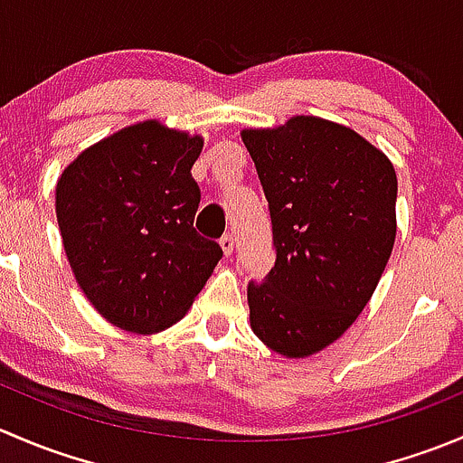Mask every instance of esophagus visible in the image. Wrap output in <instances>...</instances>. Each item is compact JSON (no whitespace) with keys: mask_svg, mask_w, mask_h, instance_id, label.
I'll list each match as a JSON object with an SVG mask.
<instances>
[{"mask_svg":"<svg viewBox=\"0 0 463 463\" xmlns=\"http://www.w3.org/2000/svg\"><path fill=\"white\" fill-rule=\"evenodd\" d=\"M219 241H222V249L226 255H231L232 250H235V235H232V232H226Z\"/></svg>","mask_w":463,"mask_h":463,"instance_id":"1","label":"esophagus"}]
</instances>
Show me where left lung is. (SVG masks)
Wrapping results in <instances>:
<instances>
[{"instance_id":"obj_1","label":"left lung","mask_w":463,"mask_h":463,"mask_svg":"<svg viewBox=\"0 0 463 463\" xmlns=\"http://www.w3.org/2000/svg\"><path fill=\"white\" fill-rule=\"evenodd\" d=\"M269 202L275 264L249 282L250 326L288 358L352 326L396 235V175L356 132L314 116L241 134Z\"/></svg>"}]
</instances>
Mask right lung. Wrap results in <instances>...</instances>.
<instances>
[{
    "instance_id": "obj_1",
    "label": "right lung",
    "mask_w": 463,
    "mask_h": 463,
    "mask_svg": "<svg viewBox=\"0 0 463 463\" xmlns=\"http://www.w3.org/2000/svg\"><path fill=\"white\" fill-rule=\"evenodd\" d=\"M199 137L156 120L82 152L60 176L55 213L78 284L98 314L137 334L181 320L223 250L194 228Z\"/></svg>"
}]
</instances>
